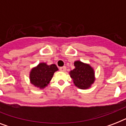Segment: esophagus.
Listing matches in <instances>:
<instances>
[{"instance_id": "esophagus-1", "label": "esophagus", "mask_w": 126, "mask_h": 126, "mask_svg": "<svg viewBox=\"0 0 126 126\" xmlns=\"http://www.w3.org/2000/svg\"><path fill=\"white\" fill-rule=\"evenodd\" d=\"M59 70L61 71H62V72H65L66 70H67V68H66V67H60V68H59Z\"/></svg>"}]
</instances>
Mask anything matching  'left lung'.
I'll return each instance as SVG.
<instances>
[{
    "label": "left lung",
    "instance_id": "8db88e82",
    "mask_svg": "<svg viewBox=\"0 0 126 126\" xmlns=\"http://www.w3.org/2000/svg\"><path fill=\"white\" fill-rule=\"evenodd\" d=\"M74 65L75 69L69 72L74 84L82 90L91 88L95 80L94 68L89 63H84L80 60L75 61Z\"/></svg>",
    "mask_w": 126,
    "mask_h": 126
}]
</instances>
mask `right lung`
Segmentation results:
<instances>
[{"instance_id":"obj_1","label":"right lung","mask_w":126,"mask_h":126,"mask_svg":"<svg viewBox=\"0 0 126 126\" xmlns=\"http://www.w3.org/2000/svg\"><path fill=\"white\" fill-rule=\"evenodd\" d=\"M59 70L56 65H48L46 63H40L32 68L29 73L30 83L34 87L43 90L48 86L55 72Z\"/></svg>"}]
</instances>
